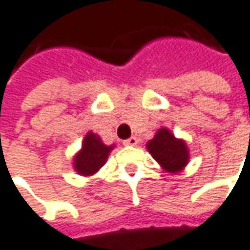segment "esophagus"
I'll use <instances>...</instances> for the list:
<instances>
[{
  "mask_svg": "<svg viewBox=\"0 0 250 250\" xmlns=\"http://www.w3.org/2000/svg\"><path fill=\"white\" fill-rule=\"evenodd\" d=\"M137 142H138V139L135 138V137H130L128 139H125V145H128V146H134V145H137Z\"/></svg>",
  "mask_w": 250,
  "mask_h": 250,
  "instance_id": "obj_1",
  "label": "esophagus"
}]
</instances>
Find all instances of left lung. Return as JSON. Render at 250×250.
<instances>
[{
  "label": "left lung",
  "mask_w": 250,
  "mask_h": 250,
  "mask_svg": "<svg viewBox=\"0 0 250 250\" xmlns=\"http://www.w3.org/2000/svg\"><path fill=\"white\" fill-rule=\"evenodd\" d=\"M146 146L154 160L168 172L181 171L189 160L186 144L182 139L175 138L167 128H160Z\"/></svg>",
  "instance_id": "obj_1"
}]
</instances>
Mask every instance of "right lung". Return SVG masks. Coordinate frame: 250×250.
Segmentation results:
<instances>
[{"label":"right lung","instance_id":"obj_1","mask_svg":"<svg viewBox=\"0 0 250 250\" xmlns=\"http://www.w3.org/2000/svg\"><path fill=\"white\" fill-rule=\"evenodd\" d=\"M112 149L113 145L112 146L104 145L98 135L89 132L83 139L82 150L75 156L74 160L75 169L81 175L96 174L105 164Z\"/></svg>","mask_w":250,"mask_h":250}]
</instances>
